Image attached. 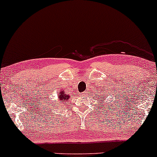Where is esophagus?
Listing matches in <instances>:
<instances>
[{
    "instance_id": "1",
    "label": "esophagus",
    "mask_w": 157,
    "mask_h": 157,
    "mask_svg": "<svg viewBox=\"0 0 157 157\" xmlns=\"http://www.w3.org/2000/svg\"><path fill=\"white\" fill-rule=\"evenodd\" d=\"M80 94H81V96H86V92H82V93H81Z\"/></svg>"
}]
</instances>
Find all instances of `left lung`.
<instances>
[{
	"label": "left lung",
	"instance_id": "1",
	"mask_svg": "<svg viewBox=\"0 0 157 157\" xmlns=\"http://www.w3.org/2000/svg\"><path fill=\"white\" fill-rule=\"evenodd\" d=\"M104 91H105V89H104ZM100 98H102V97H100ZM106 98H107V97H106ZM102 101H103V100H102Z\"/></svg>",
	"mask_w": 157,
	"mask_h": 157
}]
</instances>
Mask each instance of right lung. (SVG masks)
<instances>
[{"mask_svg": "<svg viewBox=\"0 0 157 157\" xmlns=\"http://www.w3.org/2000/svg\"><path fill=\"white\" fill-rule=\"evenodd\" d=\"M64 92H65L64 91H61L58 94H59L58 98H59V100H60V102H61V103H62L63 102L68 101V100L69 99V97H71L69 95L66 94Z\"/></svg>", "mask_w": 157, "mask_h": 157, "instance_id": "obj_1", "label": "right lung"}]
</instances>
